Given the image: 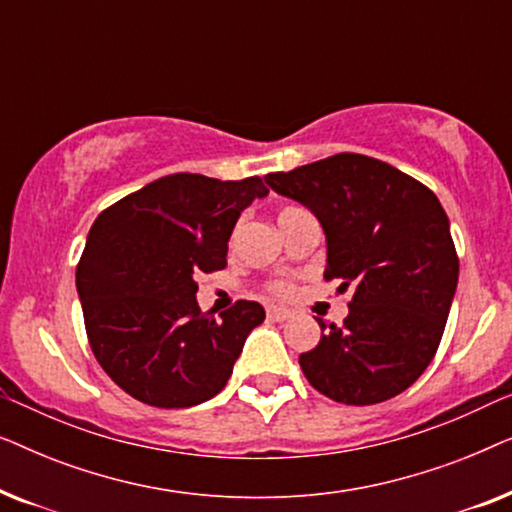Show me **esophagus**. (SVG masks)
Listing matches in <instances>:
<instances>
[{
    "label": "esophagus",
    "instance_id": "1",
    "mask_svg": "<svg viewBox=\"0 0 512 512\" xmlns=\"http://www.w3.org/2000/svg\"><path fill=\"white\" fill-rule=\"evenodd\" d=\"M268 319L286 321V319H291V312L284 310V307H268Z\"/></svg>",
    "mask_w": 512,
    "mask_h": 512
}]
</instances>
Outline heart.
Instances as JSON below:
<instances>
[{"label": "heart", "mask_w": 512, "mask_h": 512, "mask_svg": "<svg viewBox=\"0 0 512 512\" xmlns=\"http://www.w3.org/2000/svg\"><path fill=\"white\" fill-rule=\"evenodd\" d=\"M270 291L275 296H289V293H293V284L286 282V279H277V282L270 284Z\"/></svg>", "instance_id": "obj_1"}]
</instances>
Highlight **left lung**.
I'll use <instances>...</instances> for the list:
<instances>
[{
  "instance_id": "1",
  "label": "left lung",
  "mask_w": 512,
  "mask_h": 512,
  "mask_svg": "<svg viewBox=\"0 0 512 512\" xmlns=\"http://www.w3.org/2000/svg\"><path fill=\"white\" fill-rule=\"evenodd\" d=\"M326 233L324 279L354 286L338 328L321 326L300 368L319 394L345 405L389 401L438 352L457 291L459 256L436 193L389 163L338 153L265 177Z\"/></svg>"
}]
</instances>
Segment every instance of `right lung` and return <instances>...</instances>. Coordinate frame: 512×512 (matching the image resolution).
<instances>
[{
  "label": "right lung",
  "mask_w": 512,
  "mask_h": 512,
  "mask_svg": "<svg viewBox=\"0 0 512 512\" xmlns=\"http://www.w3.org/2000/svg\"><path fill=\"white\" fill-rule=\"evenodd\" d=\"M261 177L170 174L104 209L76 265L90 349L111 380L153 408H191L226 387L265 310L237 303L214 319L195 300L202 272L226 268L242 209Z\"/></svg>",
  "instance_id": "1"
}]
</instances>
